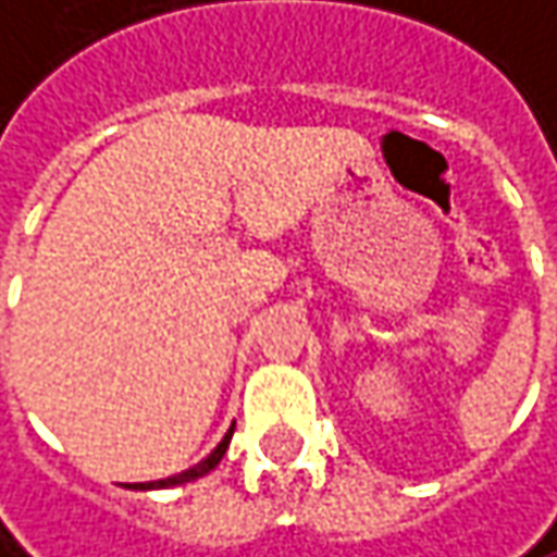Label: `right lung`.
<instances>
[{
	"instance_id": "add662e5",
	"label": "right lung",
	"mask_w": 557,
	"mask_h": 557,
	"mask_svg": "<svg viewBox=\"0 0 557 557\" xmlns=\"http://www.w3.org/2000/svg\"><path fill=\"white\" fill-rule=\"evenodd\" d=\"M231 434H234V428L221 437V444L209 454L206 459H199L196 466H189L186 472H180V475H171V479H158V482H139V485H129L133 492H151V488H174V485H183V482H196V479H202V475H209L215 466L224 457V450H227V444H231Z\"/></svg>"
}]
</instances>
